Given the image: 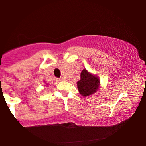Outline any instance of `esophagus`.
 Returning <instances> with one entry per match:
<instances>
[{
    "label": "esophagus",
    "mask_w": 146,
    "mask_h": 146,
    "mask_svg": "<svg viewBox=\"0 0 146 146\" xmlns=\"http://www.w3.org/2000/svg\"><path fill=\"white\" fill-rule=\"evenodd\" d=\"M64 80V79L63 78H61L58 79V80H57V81H58V82H61V81H62V80Z\"/></svg>",
    "instance_id": "obj_1"
}]
</instances>
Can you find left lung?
Instances as JSON below:
<instances>
[{"label":"left lung","instance_id":"8db88e82","mask_svg":"<svg viewBox=\"0 0 146 146\" xmlns=\"http://www.w3.org/2000/svg\"><path fill=\"white\" fill-rule=\"evenodd\" d=\"M100 79L91 74L86 69H83L80 73V80L77 82L78 90L84 97L89 96L99 89Z\"/></svg>","mask_w":146,"mask_h":146}]
</instances>
